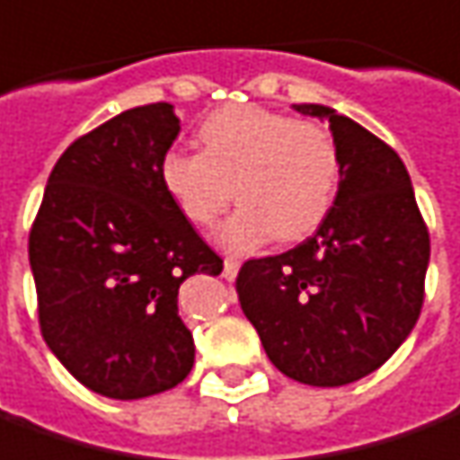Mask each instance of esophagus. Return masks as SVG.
<instances>
[{
	"label": "esophagus",
	"mask_w": 460,
	"mask_h": 460,
	"mask_svg": "<svg viewBox=\"0 0 460 460\" xmlns=\"http://www.w3.org/2000/svg\"><path fill=\"white\" fill-rule=\"evenodd\" d=\"M236 271H239V261L236 259H224V279L226 282H231L236 277Z\"/></svg>",
	"instance_id": "obj_1"
}]
</instances>
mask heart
Returning a JSON list of instances; mask_svg holds the SVG:
<instances>
[{
  "mask_svg": "<svg viewBox=\"0 0 460 460\" xmlns=\"http://www.w3.org/2000/svg\"><path fill=\"white\" fill-rule=\"evenodd\" d=\"M201 153L171 148L161 183L178 211L208 229L236 196L242 206L218 229L234 254L270 239L299 242L320 229L337 201L342 158L320 123L261 105H229L199 128Z\"/></svg>",
  "mask_w": 460,
  "mask_h": 460,
  "instance_id": "1",
  "label": "heart"
}]
</instances>
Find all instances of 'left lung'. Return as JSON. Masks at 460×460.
Wrapping results in <instances>:
<instances>
[{
    "instance_id": "1",
    "label": "left lung",
    "mask_w": 460,
    "mask_h": 460,
    "mask_svg": "<svg viewBox=\"0 0 460 460\" xmlns=\"http://www.w3.org/2000/svg\"><path fill=\"white\" fill-rule=\"evenodd\" d=\"M342 158L337 201L307 242L243 261L236 295L267 358L296 383L337 387L377 370L423 309L430 236L401 155L332 108Z\"/></svg>"
}]
</instances>
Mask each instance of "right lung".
Returning <instances> with one entry per match:
<instances>
[{"label": "right lung", "mask_w": 460, "mask_h": 460, "mask_svg": "<svg viewBox=\"0 0 460 460\" xmlns=\"http://www.w3.org/2000/svg\"><path fill=\"white\" fill-rule=\"evenodd\" d=\"M178 133L173 108L153 102L80 136L52 168L30 231L47 348L115 401L186 380L193 337L178 317V287L224 270L161 183Z\"/></svg>", "instance_id": "obj_1"}]
</instances>
